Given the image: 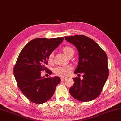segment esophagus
<instances>
[{
  "label": "esophagus",
  "mask_w": 121,
  "mask_h": 121,
  "mask_svg": "<svg viewBox=\"0 0 121 121\" xmlns=\"http://www.w3.org/2000/svg\"><path fill=\"white\" fill-rule=\"evenodd\" d=\"M65 79H66V78H65V77H61V80L62 81V82H63V81L65 80Z\"/></svg>",
  "instance_id": "esophagus-1"
}]
</instances>
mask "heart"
<instances>
[{
	"instance_id": "1",
	"label": "heart",
	"mask_w": 121,
	"mask_h": 121,
	"mask_svg": "<svg viewBox=\"0 0 121 121\" xmlns=\"http://www.w3.org/2000/svg\"><path fill=\"white\" fill-rule=\"evenodd\" d=\"M62 52L64 53L65 55L70 58L71 57L74 53V50L72 48L70 47H65L62 49ZM53 58H54V54L53 53H51L50 54L49 57H48V62L50 64L53 63ZM72 69V68L69 66V65H65V66H62V67H56L54 70L55 73L58 76H66L69 72L71 71Z\"/></svg>"
}]
</instances>
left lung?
Instances as JSON below:
<instances>
[{
  "instance_id": "left-lung-1",
  "label": "left lung",
  "mask_w": 121,
  "mask_h": 121,
  "mask_svg": "<svg viewBox=\"0 0 121 121\" xmlns=\"http://www.w3.org/2000/svg\"><path fill=\"white\" fill-rule=\"evenodd\" d=\"M65 39L78 51V65L74 73L83 74L82 80L79 77L72 78L74 84L69 89V93L77 100L89 102L100 95L108 77L107 55L88 37L77 35L65 36Z\"/></svg>"
}]
</instances>
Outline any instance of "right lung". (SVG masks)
Listing matches in <instances>:
<instances>
[{"instance_id": "right-lung-1", "label": "right lung", "mask_w": 121, "mask_h": 121, "mask_svg": "<svg viewBox=\"0 0 121 121\" xmlns=\"http://www.w3.org/2000/svg\"><path fill=\"white\" fill-rule=\"evenodd\" d=\"M63 37L37 38L30 41L19 53L14 68L15 79L22 93L30 102L41 104L49 100L61 82L59 77L44 78L42 71L52 74L45 67L48 57L62 43Z\"/></svg>"}]
</instances>
